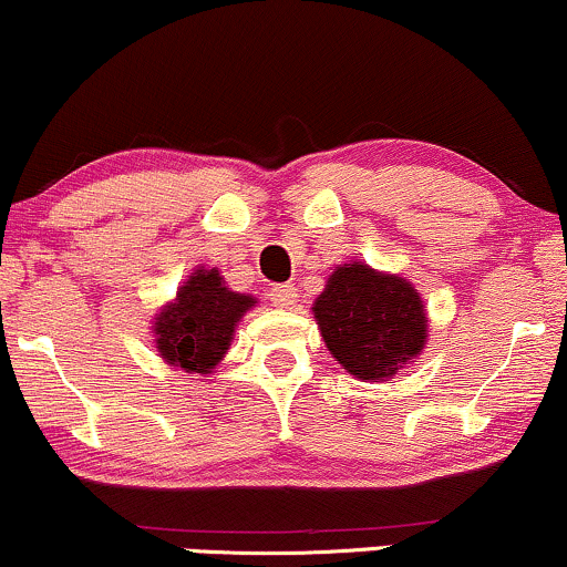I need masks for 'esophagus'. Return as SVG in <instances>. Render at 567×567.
<instances>
[{
    "label": "esophagus",
    "instance_id": "obj_1",
    "mask_svg": "<svg viewBox=\"0 0 567 567\" xmlns=\"http://www.w3.org/2000/svg\"><path fill=\"white\" fill-rule=\"evenodd\" d=\"M270 302L281 310H289V307L297 305V286L295 284H278L270 289Z\"/></svg>",
    "mask_w": 567,
    "mask_h": 567
}]
</instances>
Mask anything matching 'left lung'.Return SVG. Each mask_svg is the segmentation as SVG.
Wrapping results in <instances>:
<instances>
[{"label": "left lung", "instance_id": "left-lung-1", "mask_svg": "<svg viewBox=\"0 0 567 567\" xmlns=\"http://www.w3.org/2000/svg\"><path fill=\"white\" fill-rule=\"evenodd\" d=\"M328 352L360 381L379 383L421 358L429 341V312L421 291L400 272L344 262L328 276L312 302Z\"/></svg>", "mask_w": 567, "mask_h": 567}]
</instances>
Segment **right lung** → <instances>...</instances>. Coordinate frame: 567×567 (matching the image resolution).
Segmentation results:
<instances>
[{"label": "right lung", "mask_w": 567, "mask_h": 567, "mask_svg": "<svg viewBox=\"0 0 567 567\" xmlns=\"http://www.w3.org/2000/svg\"><path fill=\"white\" fill-rule=\"evenodd\" d=\"M251 307H257L255 297L228 289L218 268L199 265L155 312L152 337L159 358L184 373H213Z\"/></svg>", "instance_id": "1"}]
</instances>
